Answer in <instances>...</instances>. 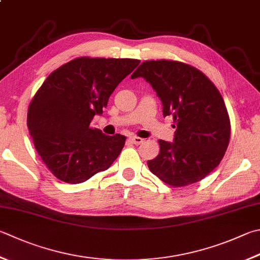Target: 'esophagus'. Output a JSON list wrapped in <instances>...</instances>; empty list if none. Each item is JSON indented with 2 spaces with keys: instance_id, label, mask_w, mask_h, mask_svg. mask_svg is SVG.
<instances>
[{
  "instance_id": "obj_1",
  "label": "esophagus",
  "mask_w": 260,
  "mask_h": 260,
  "mask_svg": "<svg viewBox=\"0 0 260 260\" xmlns=\"http://www.w3.org/2000/svg\"><path fill=\"white\" fill-rule=\"evenodd\" d=\"M129 140L131 141L132 144H135V145H140V144L143 143V141H144V139H143V138H139V137H136V136H132V137H130Z\"/></svg>"
}]
</instances>
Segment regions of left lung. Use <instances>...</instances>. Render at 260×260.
<instances>
[{
  "instance_id": "1",
  "label": "left lung",
  "mask_w": 260,
  "mask_h": 260,
  "mask_svg": "<svg viewBox=\"0 0 260 260\" xmlns=\"http://www.w3.org/2000/svg\"><path fill=\"white\" fill-rule=\"evenodd\" d=\"M144 78L174 119L173 143L159 140L150 172L173 187L196 183L221 163L231 124L221 92L196 68L176 61H146L131 78Z\"/></svg>"
}]
</instances>
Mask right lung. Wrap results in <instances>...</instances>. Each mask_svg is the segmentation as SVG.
I'll return each instance as SVG.
<instances>
[{
  "instance_id": "obj_1",
  "label": "right lung",
  "mask_w": 260,
  "mask_h": 260,
  "mask_svg": "<svg viewBox=\"0 0 260 260\" xmlns=\"http://www.w3.org/2000/svg\"><path fill=\"white\" fill-rule=\"evenodd\" d=\"M139 64L134 58L78 57L53 71L29 105L27 125L48 170L63 182H85L110 168L125 137L90 126L117 85Z\"/></svg>"
}]
</instances>
